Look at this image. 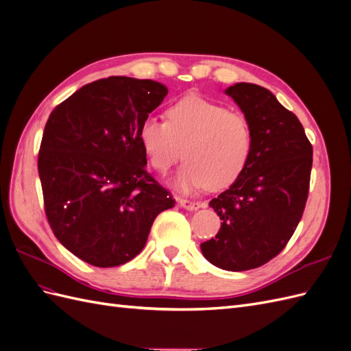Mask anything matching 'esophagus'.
<instances>
[{"label": "esophagus", "mask_w": 351, "mask_h": 351, "mask_svg": "<svg viewBox=\"0 0 351 351\" xmlns=\"http://www.w3.org/2000/svg\"><path fill=\"white\" fill-rule=\"evenodd\" d=\"M177 204L187 209V210H196L202 206L200 202H195V200H189V199H184V197H177Z\"/></svg>", "instance_id": "34e87169"}]
</instances>
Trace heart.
<instances>
[{"instance_id": "obj_1", "label": "heart", "mask_w": 351, "mask_h": 351, "mask_svg": "<svg viewBox=\"0 0 351 351\" xmlns=\"http://www.w3.org/2000/svg\"><path fill=\"white\" fill-rule=\"evenodd\" d=\"M139 139L151 165L161 174L186 159L177 177V186L184 192L205 186L219 190L234 183L252 151L246 117L196 95L174 102L167 121L146 119Z\"/></svg>"}]
</instances>
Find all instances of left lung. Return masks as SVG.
<instances>
[{"mask_svg":"<svg viewBox=\"0 0 351 351\" xmlns=\"http://www.w3.org/2000/svg\"><path fill=\"white\" fill-rule=\"evenodd\" d=\"M252 129V151L241 174L209 202L221 219L218 234L200 244L226 271L262 267L287 246L309 195L313 149L297 117L259 84L226 90Z\"/></svg>","mask_w":351,"mask_h":351,"instance_id":"obj_1","label":"left lung"}]
</instances>
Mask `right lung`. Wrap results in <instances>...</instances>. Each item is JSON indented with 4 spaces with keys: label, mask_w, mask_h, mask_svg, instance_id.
<instances>
[{
    "label": "right lung",
    "mask_w": 351,
    "mask_h": 351,
    "mask_svg": "<svg viewBox=\"0 0 351 351\" xmlns=\"http://www.w3.org/2000/svg\"><path fill=\"white\" fill-rule=\"evenodd\" d=\"M162 83L111 76L84 84L51 112L38 171L58 241L93 267H119L145 247L158 214L176 200L146 173L143 121Z\"/></svg>",
    "instance_id": "add662e5"
}]
</instances>
